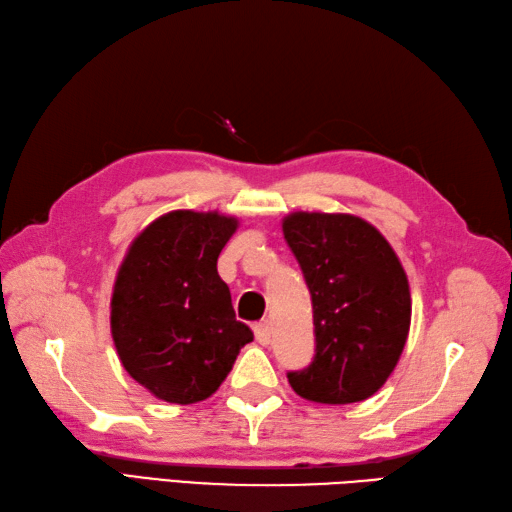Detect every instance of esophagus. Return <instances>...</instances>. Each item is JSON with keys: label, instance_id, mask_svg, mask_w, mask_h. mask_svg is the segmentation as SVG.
Masks as SVG:
<instances>
[{"label": "esophagus", "instance_id": "obj_1", "mask_svg": "<svg viewBox=\"0 0 512 512\" xmlns=\"http://www.w3.org/2000/svg\"><path fill=\"white\" fill-rule=\"evenodd\" d=\"M253 331H255V338H257L259 344H264V347H266V344H270V338H272V327H270V323H266V320H264V323L255 325Z\"/></svg>", "mask_w": 512, "mask_h": 512}]
</instances>
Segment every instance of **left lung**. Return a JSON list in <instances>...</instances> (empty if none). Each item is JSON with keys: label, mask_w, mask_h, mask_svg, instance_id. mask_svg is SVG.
<instances>
[{"label": "left lung", "mask_w": 512, "mask_h": 512, "mask_svg": "<svg viewBox=\"0 0 512 512\" xmlns=\"http://www.w3.org/2000/svg\"><path fill=\"white\" fill-rule=\"evenodd\" d=\"M283 235L310 288L316 334L314 360L288 373L290 386L331 406L368 399L406 347V270L386 237L351 213L294 211L283 218Z\"/></svg>", "instance_id": "obj_1"}]
</instances>
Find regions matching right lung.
Wrapping results in <instances>:
<instances>
[{
  "mask_svg": "<svg viewBox=\"0 0 512 512\" xmlns=\"http://www.w3.org/2000/svg\"><path fill=\"white\" fill-rule=\"evenodd\" d=\"M237 224L218 211H170L135 237L117 270L115 349L128 375L157 399L189 406L211 397L253 340L218 275Z\"/></svg>",
  "mask_w": 512,
  "mask_h": 512,
  "instance_id": "1",
  "label": "right lung"
}]
</instances>
